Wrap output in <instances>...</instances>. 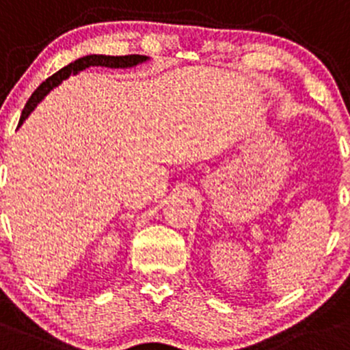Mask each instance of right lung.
<instances>
[{"label":"right lung","mask_w":350,"mask_h":350,"mask_svg":"<svg viewBox=\"0 0 350 350\" xmlns=\"http://www.w3.org/2000/svg\"><path fill=\"white\" fill-rule=\"evenodd\" d=\"M150 57L148 56H142V54H128V56H104V54H89V56H83V57H78L77 61L70 63L68 66L61 68L59 71L53 75V77L47 78L46 81L37 87L33 90V94L30 96V99L27 100L25 107L22 111V116H20L18 121V126H22L23 121L30 116L33 109L37 107V104L47 96L53 89H56L57 85L61 83L63 80H66L70 75H77L80 71H83L85 68H90V66H106V68H133L137 64L145 63L148 61Z\"/></svg>","instance_id":"1"}]
</instances>
